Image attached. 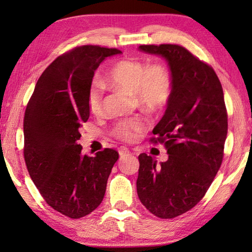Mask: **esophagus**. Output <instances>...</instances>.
Masks as SVG:
<instances>
[{"instance_id":"obj_1","label":"esophagus","mask_w":252,"mask_h":252,"mask_svg":"<svg viewBox=\"0 0 252 252\" xmlns=\"http://www.w3.org/2000/svg\"><path fill=\"white\" fill-rule=\"evenodd\" d=\"M129 152H130L129 149L126 148V147H120V148H119V155H120V157L129 155Z\"/></svg>"}]
</instances>
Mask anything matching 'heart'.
Returning a JSON list of instances; mask_svg holds the SVG:
<instances>
[{
	"mask_svg": "<svg viewBox=\"0 0 252 252\" xmlns=\"http://www.w3.org/2000/svg\"><path fill=\"white\" fill-rule=\"evenodd\" d=\"M105 83L110 87L123 89L133 93L135 100L144 109L156 110L167 103L171 94V76L162 64H147L121 60L109 71ZM104 87L100 82L92 84L88 93V108L92 114H99L103 104ZM147 122L141 119H127L114 127V133L126 141H133L146 130Z\"/></svg>",
	"mask_w": 252,
	"mask_h": 252,
	"instance_id": "b5f03b06",
	"label": "heart"
}]
</instances>
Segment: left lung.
<instances>
[{
	"label": "left lung",
	"mask_w": 252,
	"mask_h": 252,
	"mask_svg": "<svg viewBox=\"0 0 252 252\" xmlns=\"http://www.w3.org/2000/svg\"><path fill=\"white\" fill-rule=\"evenodd\" d=\"M160 55L171 72L167 110L153 129L152 142L164 143L165 162L139 156L136 191L152 215L172 219L189 211L206 194L220 169L228 132L221 83L210 65L177 44L140 45Z\"/></svg>",
	"instance_id": "left-lung-1"
}]
</instances>
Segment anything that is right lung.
<instances>
[{
  "instance_id": "1",
  "label": "right lung",
  "mask_w": 252,
  "mask_h": 252,
  "mask_svg": "<svg viewBox=\"0 0 252 252\" xmlns=\"http://www.w3.org/2000/svg\"><path fill=\"white\" fill-rule=\"evenodd\" d=\"M118 49L82 45L60 55L39 78L24 114V160L45 202L72 219L103 200L119 153L82 155L79 127L90 117L88 93L95 70Z\"/></svg>"
}]
</instances>
